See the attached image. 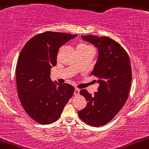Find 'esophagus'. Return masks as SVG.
Segmentation results:
<instances>
[{
	"label": "esophagus",
	"instance_id": "esophagus-1",
	"mask_svg": "<svg viewBox=\"0 0 149 149\" xmlns=\"http://www.w3.org/2000/svg\"><path fill=\"white\" fill-rule=\"evenodd\" d=\"M79 94V89L78 88H75L74 92V95H77Z\"/></svg>",
	"mask_w": 149,
	"mask_h": 149
}]
</instances>
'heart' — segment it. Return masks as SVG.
<instances>
[{
	"instance_id": "b5f03b06",
	"label": "heart",
	"mask_w": 149,
	"mask_h": 149,
	"mask_svg": "<svg viewBox=\"0 0 149 149\" xmlns=\"http://www.w3.org/2000/svg\"><path fill=\"white\" fill-rule=\"evenodd\" d=\"M78 47H79V48H90V47H89L88 46L86 45V44H79V45H78L77 46V48H78Z\"/></svg>"
}]
</instances>
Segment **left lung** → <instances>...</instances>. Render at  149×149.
<instances>
[{"mask_svg":"<svg viewBox=\"0 0 149 149\" xmlns=\"http://www.w3.org/2000/svg\"><path fill=\"white\" fill-rule=\"evenodd\" d=\"M84 41L93 44L98 50V57L91 74L99 84L94 95L86 90L80 95L87 102L77 112L81 120L99 127L110 122L126 102L131 85L132 72L129 56L122 47L108 36H82Z\"/></svg>","mask_w":149,"mask_h":149,"instance_id":"1","label":"left lung"}]
</instances>
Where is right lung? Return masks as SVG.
I'll return each instance as SVG.
<instances>
[{"label":"right lung","mask_w":149,"mask_h":149,"mask_svg":"<svg viewBox=\"0 0 149 149\" xmlns=\"http://www.w3.org/2000/svg\"><path fill=\"white\" fill-rule=\"evenodd\" d=\"M77 34L47 31L29 40L20 53L16 69L18 96L27 114L40 124H49L60 117L73 95L74 87L53 82L52 67L59 49Z\"/></svg>","instance_id":"right-lung-1"}]
</instances>
